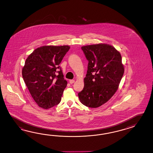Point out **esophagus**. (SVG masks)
Wrapping results in <instances>:
<instances>
[{"instance_id": "1", "label": "esophagus", "mask_w": 153, "mask_h": 153, "mask_svg": "<svg viewBox=\"0 0 153 153\" xmlns=\"http://www.w3.org/2000/svg\"><path fill=\"white\" fill-rule=\"evenodd\" d=\"M75 82V80H69V82H70V84H73L74 82Z\"/></svg>"}]
</instances>
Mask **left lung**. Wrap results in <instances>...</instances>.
<instances>
[{
  "label": "left lung",
  "mask_w": 153,
  "mask_h": 153,
  "mask_svg": "<svg viewBox=\"0 0 153 153\" xmlns=\"http://www.w3.org/2000/svg\"><path fill=\"white\" fill-rule=\"evenodd\" d=\"M88 60L84 87L78 93L80 102L98 108L109 100L118 90L124 72L120 53L111 45L98 44L83 46Z\"/></svg>",
  "instance_id": "8db88e82"
}]
</instances>
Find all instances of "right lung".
Instances as JSON below:
<instances>
[{"label": "right lung", "instance_id": "add662e5", "mask_svg": "<svg viewBox=\"0 0 153 153\" xmlns=\"http://www.w3.org/2000/svg\"><path fill=\"white\" fill-rule=\"evenodd\" d=\"M68 45L38 48L27 56L22 69L24 81L32 98L45 109L58 105L67 82L59 65Z\"/></svg>", "mask_w": 153, "mask_h": 153}]
</instances>
